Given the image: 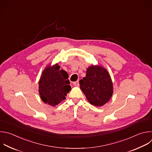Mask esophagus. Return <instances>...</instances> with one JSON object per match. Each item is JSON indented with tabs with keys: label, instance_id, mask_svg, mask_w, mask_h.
<instances>
[{
	"label": "esophagus",
	"instance_id": "esophagus-1",
	"mask_svg": "<svg viewBox=\"0 0 152 152\" xmlns=\"http://www.w3.org/2000/svg\"><path fill=\"white\" fill-rule=\"evenodd\" d=\"M73 85H74L75 86H78L79 85V81L77 80V81H76V82H73Z\"/></svg>",
	"mask_w": 152,
	"mask_h": 152
}]
</instances>
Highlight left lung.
Returning a JSON list of instances; mask_svg holds the SVG:
<instances>
[{"label": "left lung", "mask_w": 152, "mask_h": 152, "mask_svg": "<svg viewBox=\"0 0 152 152\" xmlns=\"http://www.w3.org/2000/svg\"><path fill=\"white\" fill-rule=\"evenodd\" d=\"M80 88L90 104L102 106L108 102L113 92V83L107 70L99 66L87 69L86 77L79 81Z\"/></svg>", "instance_id": "obj_1"}]
</instances>
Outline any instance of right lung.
<instances>
[{"label":"right lung","instance_id":"right-lung-1","mask_svg":"<svg viewBox=\"0 0 152 152\" xmlns=\"http://www.w3.org/2000/svg\"><path fill=\"white\" fill-rule=\"evenodd\" d=\"M68 73L56 64L43 71L39 82V92L45 103L56 106L66 99L71 90Z\"/></svg>","mask_w":152,"mask_h":152}]
</instances>
